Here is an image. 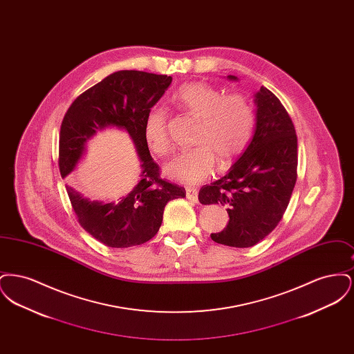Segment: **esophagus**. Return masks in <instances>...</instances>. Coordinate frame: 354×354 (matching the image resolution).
Instances as JSON below:
<instances>
[{
  "label": "esophagus",
  "instance_id": "34e87169",
  "mask_svg": "<svg viewBox=\"0 0 354 354\" xmlns=\"http://www.w3.org/2000/svg\"><path fill=\"white\" fill-rule=\"evenodd\" d=\"M185 196H187V199H189L192 202H198V189L192 188V187H188L185 189Z\"/></svg>",
  "mask_w": 354,
  "mask_h": 354
}]
</instances>
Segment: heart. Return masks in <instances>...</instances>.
<instances>
[{"instance_id": "heart-1", "label": "heart", "mask_w": 354, "mask_h": 354, "mask_svg": "<svg viewBox=\"0 0 354 354\" xmlns=\"http://www.w3.org/2000/svg\"><path fill=\"white\" fill-rule=\"evenodd\" d=\"M174 101L201 118L195 149L176 153L165 166L169 179L198 185L215 169L218 155L223 163H228L248 146L254 130V109L250 100L241 94L224 93L203 82L183 84L174 95ZM167 113L163 107L151 109L143 124V136L152 151L165 155L169 140L166 129Z\"/></svg>"}]
</instances>
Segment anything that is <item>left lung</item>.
Listing matches in <instances>:
<instances>
[{"instance_id": "1", "label": "left lung", "mask_w": 354, "mask_h": 354, "mask_svg": "<svg viewBox=\"0 0 354 354\" xmlns=\"http://www.w3.org/2000/svg\"><path fill=\"white\" fill-rule=\"evenodd\" d=\"M237 81L235 75L227 77ZM256 122L247 149L211 185H203L199 202L227 207L230 221L211 239L248 248L276 228L286 212L297 179V136L279 98L261 86L254 94Z\"/></svg>"}]
</instances>
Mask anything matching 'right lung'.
Here are the masks:
<instances>
[{
  "instance_id": "add662e5",
  "label": "right lung",
  "mask_w": 354,
  "mask_h": 354,
  "mask_svg": "<svg viewBox=\"0 0 354 354\" xmlns=\"http://www.w3.org/2000/svg\"><path fill=\"white\" fill-rule=\"evenodd\" d=\"M172 82L169 75L120 70L81 94L68 107L59 135V171L65 179L82 160L88 142L106 129L126 131L134 142L140 178L117 202L84 198L66 185L68 199L86 232L111 248L143 244L158 234L169 201L185 198L183 187L159 176L143 136L147 113Z\"/></svg>"
}]
</instances>
